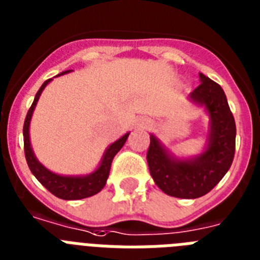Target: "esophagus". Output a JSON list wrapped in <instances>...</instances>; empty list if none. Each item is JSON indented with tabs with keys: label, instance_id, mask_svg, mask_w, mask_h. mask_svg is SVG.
<instances>
[{
	"label": "esophagus",
	"instance_id": "1",
	"mask_svg": "<svg viewBox=\"0 0 260 260\" xmlns=\"http://www.w3.org/2000/svg\"><path fill=\"white\" fill-rule=\"evenodd\" d=\"M143 126H147V123H145V125H143Z\"/></svg>",
	"mask_w": 260,
	"mask_h": 260
}]
</instances>
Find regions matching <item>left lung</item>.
Masks as SVG:
<instances>
[{"label": "left lung", "mask_w": 260, "mask_h": 260, "mask_svg": "<svg viewBox=\"0 0 260 260\" xmlns=\"http://www.w3.org/2000/svg\"><path fill=\"white\" fill-rule=\"evenodd\" d=\"M199 78L201 85L190 94V100L209 113V143L205 151L191 159H178L151 134L146 155L156 186L175 198L195 199L211 191L229 171L235 154L237 127L226 94L202 73Z\"/></svg>", "instance_id": "obj_1"}]
</instances>
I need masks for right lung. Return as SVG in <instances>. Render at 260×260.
<instances>
[{
  "mask_svg": "<svg viewBox=\"0 0 260 260\" xmlns=\"http://www.w3.org/2000/svg\"><path fill=\"white\" fill-rule=\"evenodd\" d=\"M72 72V70H66L62 72L58 76L66 74V73ZM51 79H48L42 83V86L36 94L33 104L30 106L29 111H27L26 118H25V123H23V149H25V158H26L27 166H29L30 171L33 173V175L38 179L44 187H46L49 191L53 195H55L57 198L65 199V201H77V199H83L93 197V195L98 194V192L105 187L107 178H109V173H110L111 162L114 159L115 154L122 149V146L125 145L126 139L128 137V133L123 137L115 141L114 143H111L107 150L105 151L104 156H102V162L98 166L95 171H93L89 175L85 177H63V175H58V174L51 173L42 164L38 162V159L34 155L31 146H30V138H29V126L30 119L33 115L34 107L37 105L40 95L42 93V90L45 86L50 82Z\"/></svg>",
  "mask_w": 260,
  "mask_h": 260,
  "instance_id": "add662e5",
  "label": "right lung"
}]
</instances>
